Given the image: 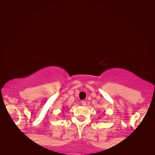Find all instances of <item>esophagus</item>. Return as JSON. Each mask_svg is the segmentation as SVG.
<instances>
[{"mask_svg": "<svg viewBox=\"0 0 155 155\" xmlns=\"http://www.w3.org/2000/svg\"><path fill=\"white\" fill-rule=\"evenodd\" d=\"M81 105H82L83 106H87V102H86V101H81Z\"/></svg>", "mask_w": 155, "mask_h": 155, "instance_id": "obj_1", "label": "esophagus"}]
</instances>
